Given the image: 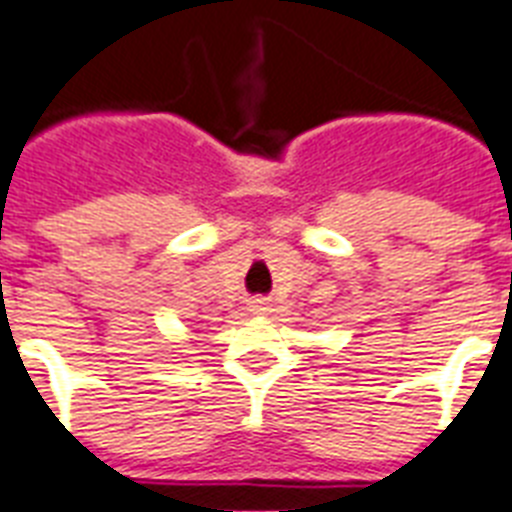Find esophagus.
Returning a JSON list of instances; mask_svg holds the SVG:
<instances>
[{"label": "esophagus", "instance_id": "obj_1", "mask_svg": "<svg viewBox=\"0 0 512 512\" xmlns=\"http://www.w3.org/2000/svg\"><path fill=\"white\" fill-rule=\"evenodd\" d=\"M249 311L265 313V311H268V300H252V303H249Z\"/></svg>", "mask_w": 512, "mask_h": 512}]
</instances>
